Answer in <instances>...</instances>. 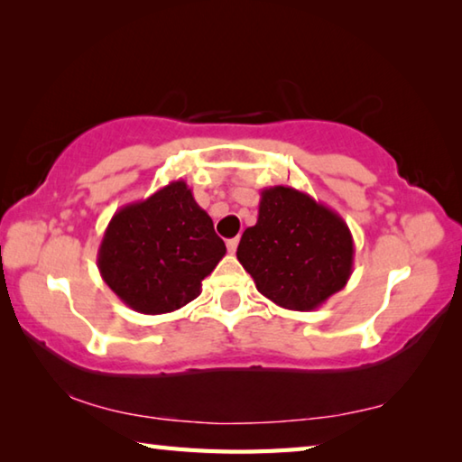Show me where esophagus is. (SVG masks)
<instances>
[{
	"instance_id": "34e87169",
	"label": "esophagus",
	"mask_w": 462,
	"mask_h": 462,
	"mask_svg": "<svg viewBox=\"0 0 462 462\" xmlns=\"http://www.w3.org/2000/svg\"><path fill=\"white\" fill-rule=\"evenodd\" d=\"M238 242H240V238H238V236H236V238H230L228 242H226V246H228L230 253H236V248H238Z\"/></svg>"
}]
</instances>
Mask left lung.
<instances>
[{"instance_id": "1", "label": "left lung", "mask_w": 462, "mask_h": 462, "mask_svg": "<svg viewBox=\"0 0 462 462\" xmlns=\"http://www.w3.org/2000/svg\"><path fill=\"white\" fill-rule=\"evenodd\" d=\"M236 256L267 300L311 311L348 283L355 245L334 209L293 187L275 185L263 189L259 220L242 234Z\"/></svg>"}]
</instances>
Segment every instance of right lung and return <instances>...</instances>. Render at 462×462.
<instances>
[{
    "label": "right lung",
    "mask_w": 462,
    "mask_h": 462,
    "mask_svg": "<svg viewBox=\"0 0 462 462\" xmlns=\"http://www.w3.org/2000/svg\"><path fill=\"white\" fill-rule=\"evenodd\" d=\"M224 254L212 217L179 179L112 216L97 250V269L128 308L156 316L193 301Z\"/></svg>",
    "instance_id": "right-lung-1"
}]
</instances>
